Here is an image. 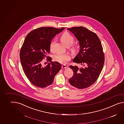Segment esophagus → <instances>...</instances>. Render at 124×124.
I'll list each match as a JSON object with an SVG mask.
<instances>
[{
  "label": "esophagus",
  "mask_w": 124,
  "mask_h": 124,
  "mask_svg": "<svg viewBox=\"0 0 124 124\" xmlns=\"http://www.w3.org/2000/svg\"><path fill=\"white\" fill-rule=\"evenodd\" d=\"M62 69H65V68H67V66L65 65H62Z\"/></svg>",
  "instance_id": "obj_1"
}]
</instances>
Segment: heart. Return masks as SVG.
I'll list each match as a JSON object with an SVG mask.
<instances>
[{"mask_svg":"<svg viewBox=\"0 0 124 124\" xmlns=\"http://www.w3.org/2000/svg\"><path fill=\"white\" fill-rule=\"evenodd\" d=\"M61 41L62 44L65 46H71L73 45L74 42V39L72 35H70L68 32H65L61 37ZM56 43V39H54L53 40L49 45V48L50 50L52 51L54 50V45ZM76 48H72L71 52L72 53H75L76 52ZM54 59L55 61L62 64L66 63L67 62L70 60V55L67 54H58L54 55Z\"/></svg>","mask_w":124,"mask_h":124,"instance_id":"obj_1","label":"heart"}]
</instances>
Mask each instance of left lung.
Instances as JSON below:
<instances>
[{"instance_id": "1", "label": "left lung", "mask_w": 124, "mask_h": 124, "mask_svg": "<svg viewBox=\"0 0 124 124\" xmlns=\"http://www.w3.org/2000/svg\"><path fill=\"white\" fill-rule=\"evenodd\" d=\"M79 41L80 50L73 62L82 67L70 66L74 75L69 79L71 85L79 89L92 85L99 78L104 63V55L98 36L83 26L67 29Z\"/></svg>"}]
</instances>
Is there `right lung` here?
<instances>
[{
  "instance_id": "add662e5",
  "label": "right lung",
  "mask_w": 124,
  "mask_h": 124,
  "mask_svg": "<svg viewBox=\"0 0 124 124\" xmlns=\"http://www.w3.org/2000/svg\"><path fill=\"white\" fill-rule=\"evenodd\" d=\"M64 29L40 27L33 30L25 37L20 53L21 62L25 76L36 87L45 88L51 85L61 69V64L52 62L49 57H47V60L51 62L47 65L44 66L43 62L50 53L52 40Z\"/></svg>"
}]
</instances>
